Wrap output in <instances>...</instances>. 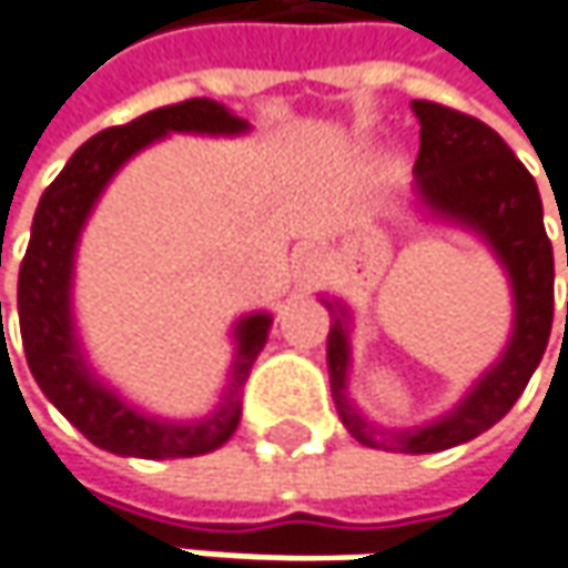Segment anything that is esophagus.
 <instances>
[{
    "label": "esophagus",
    "instance_id": "34e87169",
    "mask_svg": "<svg viewBox=\"0 0 568 568\" xmlns=\"http://www.w3.org/2000/svg\"><path fill=\"white\" fill-rule=\"evenodd\" d=\"M320 257H316V252H304L298 257V273L304 276V280H316L320 276Z\"/></svg>",
    "mask_w": 568,
    "mask_h": 568
}]
</instances>
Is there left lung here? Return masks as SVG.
I'll return each instance as SVG.
<instances>
[{
    "label": "left lung",
    "mask_w": 568,
    "mask_h": 568,
    "mask_svg": "<svg viewBox=\"0 0 568 568\" xmlns=\"http://www.w3.org/2000/svg\"><path fill=\"white\" fill-rule=\"evenodd\" d=\"M419 121V158L410 204L423 220L457 226L488 245L510 283V338L495 364L438 419L410 429L373 423L351 397V311L320 295L333 326L326 338L329 385L342 426L366 447L395 454H435L466 445L510 414L538 369L554 323V248L544 233L535 176L488 123L435 102H410ZM568 264V257H566ZM568 323V311H566Z\"/></svg>",
    "instance_id": "obj_1"
}]
</instances>
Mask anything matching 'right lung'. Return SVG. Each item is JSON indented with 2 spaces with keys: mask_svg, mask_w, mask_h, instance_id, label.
<instances>
[{
  "mask_svg": "<svg viewBox=\"0 0 568 568\" xmlns=\"http://www.w3.org/2000/svg\"><path fill=\"white\" fill-rule=\"evenodd\" d=\"M248 130L252 123L214 99H189L180 105L158 108L136 121L87 139L37 204L30 245L18 273V320L27 366L42 395L55 404L61 416L108 454L176 460L202 457L226 445L239 429L242 385L248 379L257 354L267 345L273 314L252 311L233 323V364L211 414L195 419H168L139 410L133 400H126L111 382L95 373L83 338L77 333L73 270L80 235L108 183L130 158L145 152L149 145L171 133L233 139L245 136Z\"/></svg>",
  "mask_w": 568,
  "mask_h": 568,
  "instance_id": "obj_1",
  "label": "right lung"
}]
</instances>
